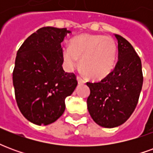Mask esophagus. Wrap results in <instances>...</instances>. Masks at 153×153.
<instances>
[{
	"label": "esophagus",
	"mask_w": 153,
	"mask_h": 153,
	"mask_svg": "<svg viewBox=\"0 0 153 153\" xmlns=\"http://www.w3.org/2000/svg\"><path fill=\"white\" fill-rule=\"evenodd\" d=\"M77 80H78V83H79V84H83V83H85V81H84V80H83V79L79 76L77 77Z\"/></svg>",
	"instance_id": "esophagus-1"
}]
</instances>
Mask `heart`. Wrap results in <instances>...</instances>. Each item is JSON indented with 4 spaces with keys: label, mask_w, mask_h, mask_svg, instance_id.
Wrapping results in <instances>:
<instances>
[{
    "label": "heart",
    "mask_w": 153,
    "mask_h": 153,
    "mask_svg": "<svg viewBox=\"0 0 153 153\" xmlns=\"http://www.w3.org/2000/svg\"><path fill=\"white\" fill-rule=\"evenodd\" d=\"M117 53L115 41L103 35L82 34L71 40L70 47L62 50L67 69L73 70L79 63L83 72L93 79L106 78L114 69Z\"/></svg>",
    "instance_id": "heart-1"
}]
</instances>
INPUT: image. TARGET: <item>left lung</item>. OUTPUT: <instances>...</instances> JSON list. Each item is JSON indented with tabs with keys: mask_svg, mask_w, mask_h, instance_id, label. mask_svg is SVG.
Wrapping results in <instances>:
<instances>
[{
	"mask_svg": "<svg viewBox=\"0 0 153 153\" xmlns=\"http://www.w3.org/2000/svg\"><path fill=\"white\" fill-rule=\"evenodd\" d=\"M118 41V61L114 70L99 82H88V110L97 124L115 128L128 120L137 106L143 86L140 58L128 41Z\"/></svg>",
	"mask_w": 153,
	"mask_h": 153,
	"instance_id": "obj_1",
	"label": "left lung"
}]
</instances>
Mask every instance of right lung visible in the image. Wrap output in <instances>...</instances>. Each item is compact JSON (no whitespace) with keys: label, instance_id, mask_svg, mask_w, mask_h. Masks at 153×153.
Listing matches in <instances>:
<instances>
[{"label":"right lung","instance_id":"right-lung-1","mask_svg":"<svg viewBox=\"0 0 153 153\" xmlns=\"http://www.w3.org/2000/svg\"><path fill=\"white\" fill-rule=\"evenodd\" d=\"M71 31L43 27L17 51L13 84L20 111L28 121L47 125L60 118L65 100L77 87L76 76L63 70L61 42Z\"/></svg>","mask_w":153,"mask_h":153}]
</instances>
